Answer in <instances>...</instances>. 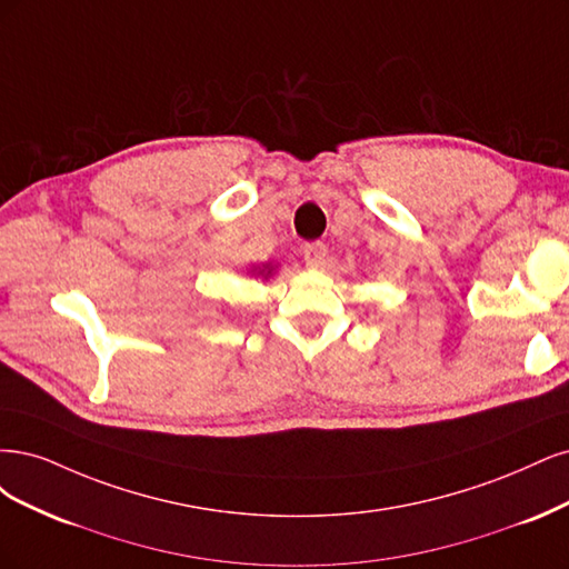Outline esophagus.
I'll return each instance as SVG.
<instances>
[{
    "mask_svg": "<svg viewBox=\"0 0 569 569\" xmlns=\"http://www.w3.org/2000/svg\"><path fill=\"white\" fill-rule=\"evenodd\" d=\"M326 254H328V248L321 241L302 246V258L309 267H321L326 262Z\"/></svg>",
    "mask_w": 569,
    "mask_h": 569,
    "instance_id": "esophagus-1",
    "label": "esophagus"
}]
</instances>
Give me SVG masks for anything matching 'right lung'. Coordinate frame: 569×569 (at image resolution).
Masks as SVG:
<instances>
[{
  "label": "right lung",
  "instance_id": "add662e5",
  "mask_svg": "<svg viewBox=\"0 0 569 569\" xmlns=\"http://www.w3.org/2000/svg\"><path fill=\"white\" fill-rule=\"evenodd\" d=\"M262 271H264V269H262ZM262 271H260V273H262ZM269 271H271V269H269Z\"/></svg>",
  "mask_w": 569,
  "mask_h": 569
}]
</instances>
